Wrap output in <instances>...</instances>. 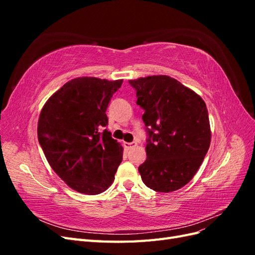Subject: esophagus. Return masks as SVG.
I'll list each match as a JSON object with an SVG mask.
<instances>
[{
	"instance_id": "esophagus-1",
	"label": "esophagus",
	"mask_w": 255,
	"mask_h": 255,
	"mask_svg": "<svg viewBox=\"0 0 255 255\" xmlns=\"http://www.w3.org/2000/svg\"><path fill=\"white\" fill-rule=\"evenodd\" d=\"M136 145H137V143H136V142H125V148H126L127 150L133 149L134 146H136Z\"/></svg>"
}]
</instances>
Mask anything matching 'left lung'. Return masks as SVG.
Masks as SVG:
<instances>
[{"label": "left lung", "mask_w": 255, "mask_h": 255, "mask_svg": "<svg viewBox=\"0 0 255 255\" xmlns=\"http://www.w3.org/2000/svg\"><path fill=\"white\" fill-rule=\"evenodd\" d=\"M144 111L146 159L138 168L145 186L171 192L197 173L211 144L206 104L195 91L168 75L128 81Z\"/></svg>", "instance_id": "8db88e82"}]
</instances>
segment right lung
Instances as JSON below:
<instances>
[{
	"label": "right lung",
	"mask_w": 255,
	"mask_h": 255,
	"mask_svg": "<svg viewBox=\"0 0 255 255\" xmlns=\"http://www.w3.org/2000/svg\"><path fill=\"white\" fill-rule=\"evenodd\" d=\"M123 80L91 76L66 83L48 100L38 120V140L50 166L69 187L85 195L109 188L123 148L106 128V110Z\"/></svg>",
	"instance_id": "1"
}]
</instances>
